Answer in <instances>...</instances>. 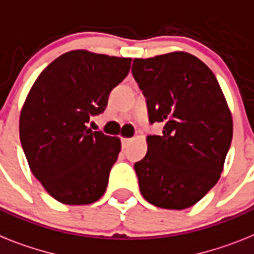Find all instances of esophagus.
Segmentation results:
<instances>
[{
	"label": "esophagus",
	"mask_w": 254,
	"mask_h": 254,
	"mask_svg": "<svg viewBox=\"0 0 254 254\" xmlns=\"http://www.w3.org/2000/svg\"><path fill=\"white\" fill-rule=\"evenodd\" d=\"M131 142V138H121V144H123V148L127 146V144Z\"/></svg>",
	"instance_id": "obj_1"
}]
</instances>
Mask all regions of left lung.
<instances>
[{
  "label": "left lung",
  "instance_id": "left-lung-1",
  "mask_svg": "<svg viewBox=\"0 0 254 254\" xmlns=\"http://www.w3.org/2000/svg\"><path fill=\"white\" fill-rule=\"evenodd\" d=\"M133 76L147 98V153L134 164L140 193L152 205L182 210L217 182L232 139V117L210 68L185 51L135 58Z\"/></svg>",
  "mask_w": 254,
  "mask_h": 254
}]
</instances>
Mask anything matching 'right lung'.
<instances>
[{"instance_id":"right-lung-1","label":"right lung","mask_w":254,"mask_h":254,"mask_svg":"<svg viewBox=\"0 0 254 254\" xmlns=\"http://www.w3.org/2000/svg\"><path fill=\"white\" fill-rule=\"evenodd\" d=\"M130 64L131 58L72 50L32 85L20 111V142L33 176L59 203L87 205L106 192L120 138L90 130L86 123L103 112Z\"/></svg>"}]
</instances>
